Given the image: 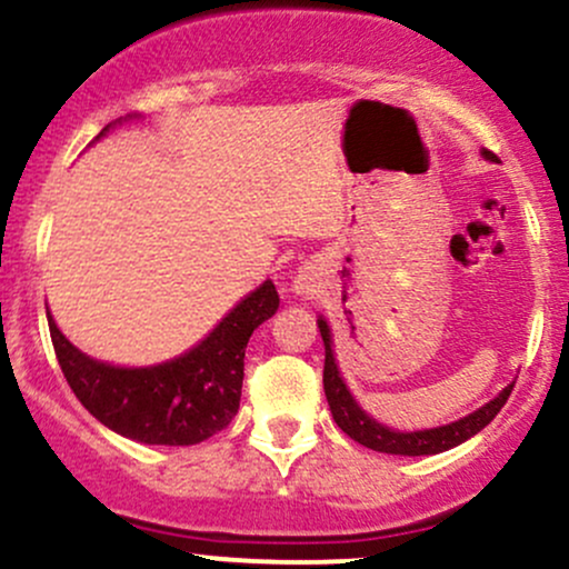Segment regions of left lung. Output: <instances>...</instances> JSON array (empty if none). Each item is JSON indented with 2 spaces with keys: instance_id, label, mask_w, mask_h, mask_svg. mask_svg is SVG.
<instances>
[{
  "instance_id": "obj_1",
  "label": "left lung",
  "mask_w": 569,
  "mask_h": 569,
  "mask_svg": "<svg viewBox=\"0 0 569 569\" xmlns=\"http://www.w3.org/2000/svg\"><path fill=\"white\" fill-rule=\"evenodd\" d=\"M487 160H498L489 149H485ZM318 329H321L323 337V348H326V363H323V390H326V401H329L331 415H335V422L345 433L350 436L352 441L363 443V447L375 449V452H388V455H439L447 452V449L457 447V443L468 441L471 436L479 433L481 428L489 426L495 420V415L502 409V403L508 401L511 396L513 385H508L506 390L498 398L481 407L473 415L462 417V420L449 422V426L441 428H430V430H415V433H398V430H390L380 426L356 403V398L350 396V390L345 388L342 377H339V369L335 363V350H331V331L326 321L321 318L318 321Z\"/></svg>"
}]
</instances>
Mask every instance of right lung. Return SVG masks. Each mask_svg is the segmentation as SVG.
<instances>
[{
    "label": "right lung",
    "mask_w": 569,
    "mask_h": 569,
    "mask_svg": "<svg viewBox=\"0 0 569 569\" xmlns=\"http://www.w3.org/2000/svg\"><path fill=\"white\" fill-rule=\"evenodd\" d=\"M278 305L276 283L264 280L198 348L149 369L98 363L58 331L50 312L48 326L69 388L98 422L141 443L189 447L211 439L238 415L248 337L276 316Z\"/></svg>",
    "instance_id": "add662e5"
}]
</instances>
